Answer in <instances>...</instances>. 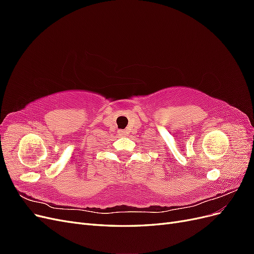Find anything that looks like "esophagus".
Wrapping results in <instances>:
<instances>
[{
    "mask_svg": "<svg viewBox=\"0 0 254 254\" xmlns=\"http://www.w3.org/2000/svg\"><path fill=\"white\" fill-rule=\"evenodd\" d=\"M125 133V131H122V134H124Z\"/></svg>",
    "mask_w": 254,
    "mask_h": 254,
    "instance_id": "obj_1",
    "label": "esophagus"
}]
</instances>
